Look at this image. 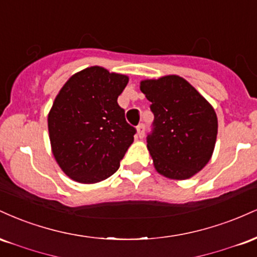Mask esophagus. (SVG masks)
<instances>
[{
	"mask_svg": "<svg viewBox=\"0 0 257 257\" xmlns=\"http://www.w3.org/2000/svg\"><path fill=\"white\" fill-rule=\"evenodd\" d=\"M137 131L139 138H144V135H145V124H144V123H140V124L138 125Z\"/></svg>",
	"mask_w": 257,
	"mask_h": 257,
	"instance_id": "esophagus-1",
	"label": "esophagus"
}]
</instances>
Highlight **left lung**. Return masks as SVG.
Instances as JSON below:
<instances>
[{"label": "left lung", "mask_w": 257, "mask_h": 257, "mask_svg": "<svg viewBox=\"0 0 257 257\" xmlns=\"http://www.w3.org/2000/svg\"><path fill=\"white\" fill-rule=\"evenodd\" d=\"M140 90L155 114L147 150L156 170L168 179L192 178L213 156L217 137L214 107L178 75L144 79Z\"/></svg>", "instance_id": "obj_1"}]
</instances>
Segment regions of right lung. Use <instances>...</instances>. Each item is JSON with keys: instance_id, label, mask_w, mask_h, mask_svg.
<instances>
[{"instance_id": "right-lung-1", "label": "right lung", "mask_w": 257, "mask_h": 257, "mask_svg": "<svg viewBox=\"0 0 257 257\" xmlns=\"http://www.w3.org/2000/svg\"><path fill=\"white\" fill-rule=\"evenodd\" d=\"M129 77L90 66L63 85L48 113L52 153L61 170L81 184H95L119 168L135 128L117 99Z\"/></svg>"}]
</instances>
